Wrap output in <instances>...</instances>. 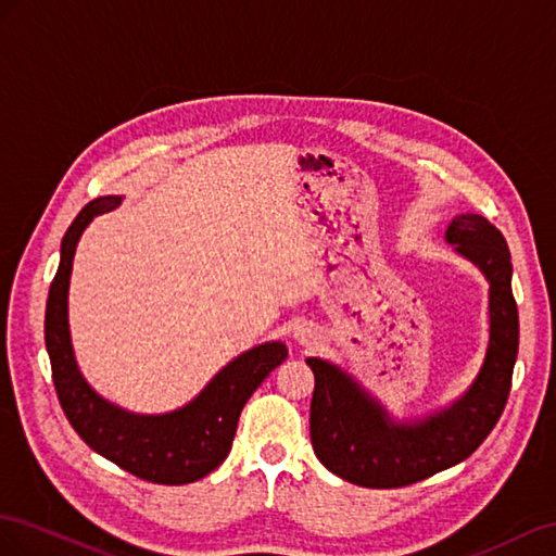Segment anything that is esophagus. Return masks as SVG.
<instances>
[{
    "mask_svg": "<svg viewBox=\"0 0 556 556\" xmlns=\"http://www.w3.org/2000/svg\"><path fill=\"white\" fill-rule=\"evenodd\" d=\"M295 340L300 344H312V342H316V330L309 328V326H298L295 328Z\"/></svg>",
    "mask_w": 556,
    "mask_h": 556,
    "instance_id": "esophagus-1",
    "label": "esophagus"
}]
</instances>
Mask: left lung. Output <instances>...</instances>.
Here are the masks:
<instances>
[{
    "instance_id": "1",
    "label": "left lung",
    "mask_w": 556,
    "mask_h": 556,
    "mask_svg": "<svg viewBox=\"0 0 556 556\" xmlns=\"http://www.w3.org/2000/svg\"><path fill=\"white\" fill-rule=\"evenodd\" d=\"M445 240L489 281L486 356L462 399L419 421L399 424L352 375L324 358H307L314 372V454L352 484L395 489L431 478L468 458L503 415L519 346L510 249L503 232L480 214L454 216Z\"/></svg>"
}]
</instances>
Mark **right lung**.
Listing matches in <instances>:
<instances>
[{
  "mask_svg": "<svg viewBox=\"0 0 556 556\" xmlns=\"http://www.w3.org/2000/svg\"><path fill=\"white\" fill-rule=\"evenodd\" d=\"M121 198L88 202L72 220L60 247V265L46 300V352L58 401L90 450L123 470L155 484H188L226 462L242 407L289 352L283 342L249 349L214 375L188 405L167 415H135L104 401L78 372L67 319V293L78 237L94 216L116 210Z\"/></svg>",
  "mask_w": 556,
  "mask_h": 556,
  "instance_id": "add662e5",
  "label": "right lung"
}]
</instances>
